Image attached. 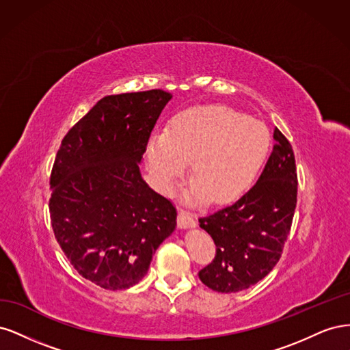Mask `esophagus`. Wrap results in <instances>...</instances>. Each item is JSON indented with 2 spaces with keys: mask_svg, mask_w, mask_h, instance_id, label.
<instances>
[{
  "mask_svg": "<svg viewBox=\"0 0 350 350\" xmlns=\"http://www.w3.org/2000/svg\"><path fill=\"white\" fill-rule=\"evenodd\" d=\"M178 225H179V228H194L196 226L194 216L189 213V211H185L184 208H179V211H178Z\"/></svg>",
  "mask_w": 350,
  "mask_h": 350,
  "instance_id": "34e87169",
  "label": "esophagus"
}]
</instances>
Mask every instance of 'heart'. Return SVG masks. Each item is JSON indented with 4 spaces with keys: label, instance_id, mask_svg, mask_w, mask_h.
Here are the masks:
<instances>
[{
    "label": "heart",
    "instance_id": "heart-1",
    "mask_svg": "<svg viewBox=\"0 0 350 350\" xmlns=\"http://www.w3.org/2000/svg\"><path fill=\"white\" fill-rule=\"evenodd\" d=\"M270 149L262 124L221 105L184 111L147 144L157 187L171 191L193 161L191 196L230 203L248 191Z\"/></svg>",
    "mask_w": 350,
    "mask_h": 350
}]
</instances>
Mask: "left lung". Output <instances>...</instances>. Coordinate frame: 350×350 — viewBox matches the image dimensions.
<instances>
[{"instance_id":"left-lung-1","label":"left lung","mask_w":350,"mask_h":350,"mask_svg":"<svg viewBox=\"0 0 350 350\" xmlns=\"http://www.w3.org/2000/svg\"><path fill=\"white\" fill-rule=\"evenodd\" d=\"M273 139L276 143L257 184L235 204L198 219L216 245L213 261L198 278L216 292L248 289L282 257L295 215L298 175L288 139L279 129Z\"/></svg>"}]
</instances>
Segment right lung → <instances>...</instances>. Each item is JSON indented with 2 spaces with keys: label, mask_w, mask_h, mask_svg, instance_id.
Segmentation results:
<instances>
[{
  "label": "right lung",
  "mask_w": 350,
  "mask_h": 350,
  "mask_svg": "<svg viewBox=\"0 0 350 350\" xmlns=\"http://www.w3.org/2000/svg\"><path fill=\"white\" fill-rule=\"evenodd\" d=\"M172 94H111L74 124L49 178L54 235L72 267L103 289L139 283L176 226L169 198L144 183L139 162Z\"/></svg>",
  "instance_id": "obj_1"
}]
</instances>
